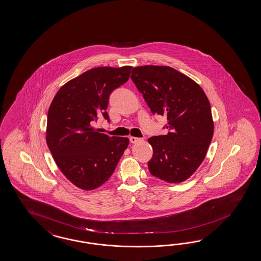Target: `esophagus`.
Returning <instances> with one entry per match:
<instances>
[{
  "label": "esophagus",
  "mask_w": 261,
  "mask_h": 261,
  "mask_svg": "<svg viewBox=\"0 0 261 261\" xmlns=\"http://www.w3.org/2000/svg\"><path fill=\"white\" fill-rule=\"evenodd\" d=\"M130 142L131 143H137V142H139V141H141L142 139H140V138H136V137H130Z\"/></svg>",
  "instance_id": "1"
}]
</instances>
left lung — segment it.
Instances as JSON below:
<instances>
[{"instance_id": "8db88e82", "label": "left lung", "mask_w": 261, "mask_h": 261, "mask_svg": "<svg viewBox=\"0 0 261 261\" xmlns=\"http://www.w3.org/2000/svg\"><path fill=\"white\" fill-rule=\"evenodd\" d=\"M131 79L153 115L166 116L169 133L148 139L151 174L171 184L184 182L206 155L214 133L207 97L195 81L168 66H140Z\"/></svg>"}]
</instances>
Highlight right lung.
Here are the masks:
<instances>
[{
    "label": "right lung",
    "instance_id": "obj_1",
    "mask_svg": "<svg viewBox=\"0 0 261 261\" xmlns=\"http://www.w3.org/2000/svg\"><path fill=\"white\" fill-rule=\"evenodd\" d=\"M131 66L99 67L62 86L51 101L47 117L46 141L59 170L84 191H92L108 181L129 140L108 137L92 126L106 110L110 93L125 83Z\"/></svg>",
    "mask_w": 261,
    "mask_h": 261
}]
</instances>
